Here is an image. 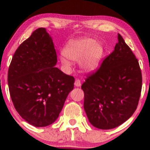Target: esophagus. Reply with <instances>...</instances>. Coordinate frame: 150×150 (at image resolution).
Wrapping results in <instances>:
<instances>
[{"label": "esophagus", "instance_id": "34e87169", "mask_svg": "<svg viewBox=\"0 0 150 150\" xmlns=\"http://www.w3.org/2000/svg\"><path fill=\"white\" fill-rule=\"evenodd\" d=\"M81 81H80L79 79H76V80H75V86H76V87H79V86H81Z\"/></svg>", "mask_w": 150, "mask_h": 150}]
</instances>
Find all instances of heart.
Masks as SVG:
<instances>
[{
	"mask_svg": "<svg viewBox=\"0 0 150 150\" xmlns=\"http://www.w3.org/2000/svg\"><path fill=\"white\" fill-rule=\"evenodd\" d=\"M65 55L60 57L61 62L64 67H69L72 61L81 62L82 69L86 72L94 71L98 67L102 57L103 47L93 39L82 38L69 42L64 48Z\"/></svg>",
	"mask_w": 150,
	"mask_h": 150,
	"instance_id": "heart-1",
	"label": "heart"
}]
</instances>
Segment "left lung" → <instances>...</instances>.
<instances>
[{"mask_svg":"<svg viewBox=\"0 0 150 150\" xmlns=\"http://www.w3.org/2000/svg\"><path fill=\"white\" fill-rule=\"evenodd\" d=\"M100 68L82 84L84 108L92 126L110 129L128 120L138 107L142 75L138 61L122 36Z\"/></svg>","mask_w":150,"mask_h":150,"instance_id":"1","label":"left lung"}]
</instances>
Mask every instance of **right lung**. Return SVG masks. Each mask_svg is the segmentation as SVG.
<instances>
[{"mask_svg":"<svg viewBox=\"0 0 150 150\" xmlns=\"http://www.w3.org/2000/svg\"><path fill=\"white\" fill-rule=\"evenodd\" d=\"M57 54L45 28H38L15 51L8 71V85L15 110L31 125L43 127L56 121L74 77L55 67Z\"/></svg>","mask_w":150,"mask_h":150,"instance_id":"obj_1","label":"right lung"}]
</instances>
